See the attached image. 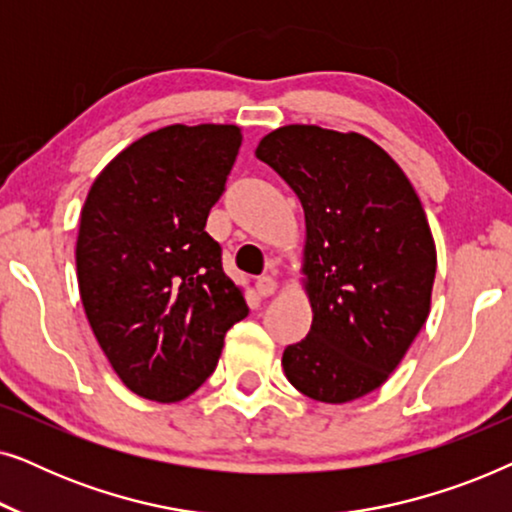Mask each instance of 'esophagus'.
<instances>
[{
	"mask_svg": "<svg viewBox=\"0 0 512 512\" xmlns=\"http://www.w3.org/2000/svg\"><path fill=\"white\" fill-rule=\"evenodd\" d=\"M256 289H258V296L268 298V296H272V293L277 291V279H275V277H270V275H265V277L258 279Z\"/></svg>",
	"mask_w": 512,
	"mask_h": 512,
	"instance_id": "obj_1",
	"label": "esophagus"
}]
</instances>
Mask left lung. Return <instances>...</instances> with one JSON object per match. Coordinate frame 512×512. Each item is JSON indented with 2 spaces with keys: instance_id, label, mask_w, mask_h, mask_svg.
I'll return each instance as SVG.
<instances>
[{
  "instance_id": "obj_1",
  "label": "left lung",
  "mask_w": 512,
  "mask_h": 512,
  "mask_svg": "<svg viewBox=\"0 0 512 512\" xmlns=\"http://www.w3.org/2000/svg\"><path fill=\"white\" fill-rule=\"evenodd\" d=\"M256 158L305 212L312 328L284 349V373L321 403L366 396L429 317L436 244L422 202L396 160L359 132L284 125L261 139Z\"/></svg>"
}]
</instances>
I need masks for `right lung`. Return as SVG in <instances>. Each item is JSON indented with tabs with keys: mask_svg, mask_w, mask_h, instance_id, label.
<instances>
[{
	"mask_svg": "<svg viewBox=\"0 0 512 512\" xmlns=\"http://www.w3.org/2000/svg\"><path fill=\"white\" fill-rule=\"evenodd\" d=\"M240 144L237 125L149 132L97 174L81 209L83 310L116 375L149 401L191 396L249 314L205 230Z\"/></svg>",
	"mask_w": 512,
	"mask_h": 512,
	"instance_id": "obj_1",
	"label": "right lung"
}]
</instances>
